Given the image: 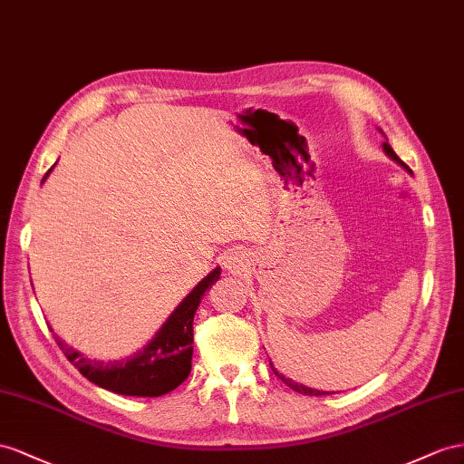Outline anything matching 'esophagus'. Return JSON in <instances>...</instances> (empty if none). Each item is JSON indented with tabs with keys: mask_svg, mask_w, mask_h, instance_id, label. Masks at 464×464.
<instances>
[{
	"mask_svg": "<svg viewBox=\"0 0 464 464\" xmlns=\"http://www.w3.org/2000/svg\"><path fill=\"white\" fill-rule=\"evenodd\" d=\"M246 253L241 251V248H233L231 253L225 255L223 265L227 268L231 275H241V272L246 270Z\"/></svg>",
	"mask_w": 464,
	"mask_h": 464,
	"instance_id": "obj_1",
	"label": "esophagus"
}]
</instances>
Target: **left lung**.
I'll use <instances>...</instances> for the list:
<instances>
[{
  "label": "left lung",
  "instance_id": "1",
  "mask_svg": "<svg viewBox=\"0 0 464 464\" xmlns=\"http://www.w3.org/2000/svg\"><path fill=\"white\" fill-rule=\"evenodd\" d=\"M380 133H382V129H380ZM382 149H384V152L388 154V157L392 159V160H396L400 166H403V169H406V164H403L400 159H398V154L392 150V147L388 145V139H386V142H382ZM270 366H272V362H270ZM272 372H275L284 384L286 386H290L294 392H298V394H305V396H329V394H334V392H325V390H315V388H310V386H304V384H300V382H295V380H292V378H286L284 376L282 372H278L275 366H272Z\"/></svg>",
  "mask_w": 464,
  "mask_h": 464
}]
</instances>
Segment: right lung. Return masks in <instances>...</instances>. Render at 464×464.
Instances as JSON below:
<instances>
[{
    "mask_svg": "<svg viewBox=\"0 0 464 464\" xmlns=\"http://www.w3.org/2000/svg\"><path fill=\"white\" fill-rule=\"evenodd\" d=\"M56 166V164H54ZM44 174L46 176L53 172ZM221 276V268H213L209 275L201 280L198 286L189 292L186 298L178 304L176 310L169 315L162 327L145 347L137 353L119 361H98L82 354L74 347H68L64 341L56 337L58 347L66 354L78 371L84 374L90 382L98 384L115 394L139 396V398H157L169 394L180 386L192 371L194 354V315L201 304L206 290H209Z\"/></svg>",
    "mask_w": 464,
    "mask_h": 464,
    "instance_id": "obj_1",
    "label": "right lung"
}]
</instances>
